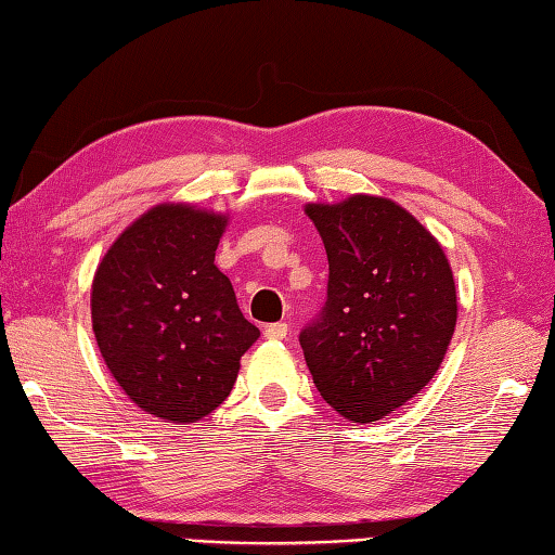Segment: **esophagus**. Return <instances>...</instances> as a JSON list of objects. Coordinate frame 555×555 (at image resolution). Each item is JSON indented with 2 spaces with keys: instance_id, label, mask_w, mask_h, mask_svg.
Wrapping results in <instances>:
<instances>
[{
  "instance_id": "esophagus-1",
  "label": "esophagus",
  "mask_w": 555,
  "mask_h": 555,
  "mask_svg": "<svg viewBox=\"0 0 555 555\" xmlns=\"http://www.w3.org/2000/svg\"><path fill=\"white\" fill-rule=\"evenodd\" d=\"M287 323H270V326H266V338L270 340H282L287 338Z\"/></svg>"
}]
</instances>
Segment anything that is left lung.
Wrapping results in <instances>:
<instances>
[{
  "label": "left lung",
  "mask_w": 555,
  "mask_h": 555,
  "mask_svg": "<svg viewBox=\"0 0 555 555\" xmlns=\"http://www.w3.org/2000/svg\"><path fill=\"white\" fill-rule=\"evenodd\" d=\"M305 212L328 256V297L299 343L323 401L374 423L430 384L456 326L440 242L389 197L350 195Z\"/></svg>",
  "instance_id": "obj_1"
}]
</instances>
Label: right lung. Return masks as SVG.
Listing matches in <instances>:
<instances>
[{"instance_id": "obj_1", "label": "right lung", "mask_w": 555, "mask_h": 555, "mask_svg": "<svg viewBox=\"0 0 555 555\" xmlns=\"http://www.w3.org/2000/svg\"><path fill=\"white\" fill-rule=\"evenodd\" d=\"M224 227V215L156 205L115 238L93 275L101 358L122 391L159 421L210 415L260 336L215 266Z\"/></svg>"}]
</instances>
